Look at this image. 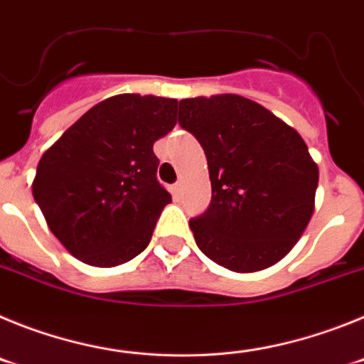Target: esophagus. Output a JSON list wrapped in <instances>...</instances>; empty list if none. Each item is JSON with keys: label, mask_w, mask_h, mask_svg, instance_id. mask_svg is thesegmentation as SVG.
Instances as JSON below:
<instances>
[{"label": "esophagus", "mask_w": 364, "mask_h": 364, "mask_svg": "<svg viewBox=\"0 0 364 364\" xmlns=\"http://www.w3.org/2000/svg\"><path fill=\"white\" fill-rule=\"evenodd\" d=\"M182 195H184V186H182V182H176V184L173 186V197L182 198Z\"/></svg>", "instance_id": "obj_1"}]
</instances>
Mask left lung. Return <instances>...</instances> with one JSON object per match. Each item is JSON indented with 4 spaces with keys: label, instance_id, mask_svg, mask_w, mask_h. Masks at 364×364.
I'll list each match as a JSON object with an SVG mask.
<instances>
[{
    "label": "left lung",
    "instance_id": "1",
    "mask_svg": "<svg viewBox=\"0 0 364 364\" xmlns=\"http://www.w3.org/2000/svg\"><path fill=\"white\" fill-rule=\"evenodd\" d=\"M178 124L210 169V208L189 220L198 250L231 272L279 262L306 230L319 182L301 134L239 95L180 100Z\"/></svg>",
    "mask_w": 364,
    "mask_h": 364
}]
</instances>
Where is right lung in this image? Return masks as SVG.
Returning a JSON list of instances; mask_svg holds the SVG:
<instances>
[{
	"instance_id": "1",
	"label": "right lung",
	"mask_w": 364,
	"mask_h": 364,
	"mask_svg": "<svg viewBox=\"0 0 364 364\" xmlns=\"http://www.w3.org/2000/svg\"><path fill=\"white\" fill-rule=\"evenodd\" d=\"M173 98L120 95L83 114L41 156L32 195L56 239L109 268L144 252L171 195L153 144L176 124Z\"/></svg>"
}]
</instances>
